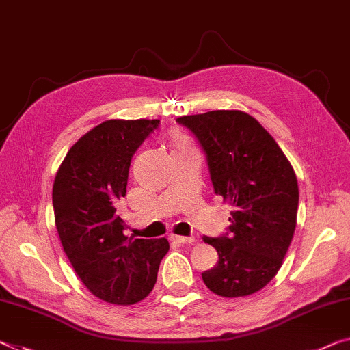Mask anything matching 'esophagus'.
I'll return each mask as SVG.
<instances>
[{
    "label": "esophagus",
    "instance_id": "1",
    "mask_svg": "<svg viewBox=\"0 0 350 350\" xmlns=\"http://www.w3.org/2000/svg\"><path fill=\"white\" fill-rule=\"evenodd\" d=\"M172 241L178 244H192L196 243V238L193 236H178V234H172Z\"/></svg>",
    "mask_w": 350,
    "mask_h": 350
}]
</instances>
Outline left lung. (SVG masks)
I'll return each instance as SVG.
<instances>
[{
	"mask_svg": "<svg viewBox=\"0 0 350 350\" xmlns=\"http://www.w3.org/2000/svg\"><path fill=\"white\" fill-rule=\"evenodd\" d=\"M206 154L216 196L230 203L227 233L203 236L219 261L202 278L222 297L250 295L275 277L293 241L299 186L293 165L260 122L243 111L176 119Z\"/></svg>",
	"mask_w": 350,
	"mask_h": 350,
	"instance_id": "left-lung-1",
	"label": "left lung"
}]
</instances>
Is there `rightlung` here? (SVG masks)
Here are the masks:
<instances>
[{"instance_id":"obj_1","label":"right lung","mask_w":350,"mask_h":350,"mask_svg":"<svg viewBox=\"0 0 350 350\" xmlns=\"http://www.w3.org/2000/svg\"><path fill=\"white\" fill-rule=\"evenodd\" d=\"M159 120H106L68 150L53 185L56 228L70 262L96 297L133 305L152 293L169 241L123 233L117 205L133 154Z\"/></svg>"}]
</instances>
